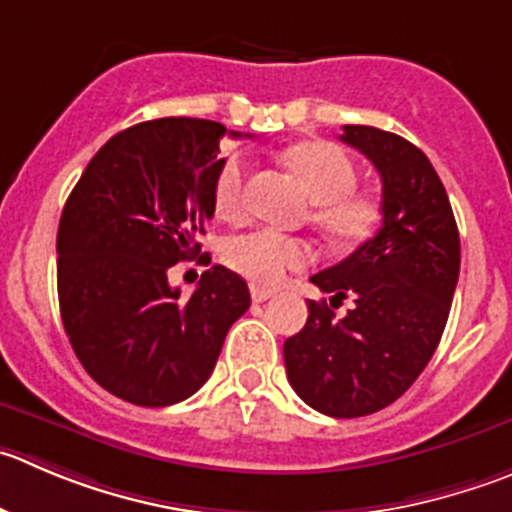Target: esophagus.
<instances>
[{
    "mask_svg": "<svg viewBox=\"0 0 512 512\" xmlns=\"http://www.w3.org/2000/svg\"><path fill=\"white\" fill-rule=\"evenodd\" d=\"M271 296H274V291L261 289V286H253V289H251V299L256 301V304H264V301L271 299Z\"/></svg>",
    "mask_w": 512,
    "mask_h": 512,
    "instance_id": "1",
    "label": "esophagus"
}]
</instances>
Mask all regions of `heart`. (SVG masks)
Wrapping results in <instances>:
<instances>
[{"instance_id":"1","label":"heart","mask_w":512,"mask_h":512,"mask_svg":"<svg viewBox=\"0 0 512 512\" xmlns=\"http://www.w3.org/2000/svg\"><path fill=\"white\" fill-rule=\"evenodd\" d=\"M286 163L301 178L316 203V223L334 241L359 243L377 231L382 203L374 193L354 191L357 168L339 145L306 143L286 153ZM248 165L241 155L226 160L213 183V211L221 221H241L246 216ZM228 269L241 274L253 286H279L289 271L311 261V248L299 238L284 236L271 228L231 236L223 246Z\"/></svg>"}]
</instances>
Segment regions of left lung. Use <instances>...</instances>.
I'll list each match as a JSON object with an SVG mask.
<instances>
[{"mask_svg": "<svg viewBox=\"0 0 512 512\" xmlns=\"http://www.w3.org/2000/svg\"><path fill=\"white\" fill-rule=\"evenodd\" d=\"M342 140L382 178V228L311 276L332 306L347 296L354 306L337 319L326 301H309L304 329L284 342V362L294 392L316 412L364 417L402 397L435 354L460 276V233L417 145L369 125H344Z\"/></svg>", "mask_w": 512, "mask_h": 512, "instance_id": "1", "label": "left lung"}]
</instances>
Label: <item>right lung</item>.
<instances>
[{
	"label": "right lung",
	"instance_id": "right-lung-1",
	"mask_svg": "<svg viewBox=\"0 0 512 512\" xmlns=\"http://www.w3.org/2000/svg\"><path fill=\"white\" fill-rule=\"evenodd\" d=\"M223 135L221 123L198 118L133 125L97 150L62 211V324L85 372L133 405L196 394L251 306L246 281L223 266L203 271L191 299L168 284L170 266L201 256Z\"/></svg>",
	"mask_w": 512,
	"mask_h": 512
}]
</instances>
